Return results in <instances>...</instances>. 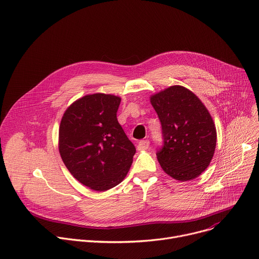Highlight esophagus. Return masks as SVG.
Instances as JSON below:
<instances>
[{"mask_svg":"<svg viewBox=\"0 0 259 259\" xmlns=\"http://www.w3.org/2000/svg\"><path fill=\"white\" fill-rule=\"evenodd\" d=\"M150 146V142L148 139H145V140H140V142L138 143L137 145V150L138 151H144V150H147Z\"/></svg>","mask_w":259,"mask_h":259,"instance_id":"esophagus-1","label":"esophagus"}]
</instances>
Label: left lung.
Listing matches in <instances>:
<instances>
[{"instance_id":"left-lung-1","label":"left lung","mask_w":259,"mask_h":259,"mask_svg":"<svg viewBox=\"0 0 259 259\" xmlns=\"http://www.w3.org/2000/svg\"><path fill=\"white\" fill-rule=\"evenodd\" d=\"M164 137L157 153L161 168L181 182L194 180L213 159L217 131L210 113L195 94L182 85H171L150 97Z\"/></svg>"}]
</instances>
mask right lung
<instances>
[{"label":"right lung","instance_id":"1","mask_svg":"<svg viewBox=\"0 0 259 259\" xmlns=\"http://www.w3.org/2000/svg\"><path fill=\"white\" fill-rule=\"evenodd\" d=\"M121 97L89 94L70 104L59 128V152L79 183L94 191H106L127 176L135 147L117 122Z\"/></svg>","mask_w":259,"mask_h":259}]
</instances>
